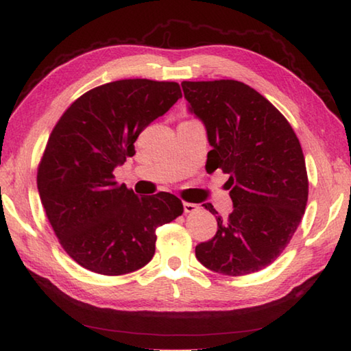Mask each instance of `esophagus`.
<instances>
[{
	"label": "esophagus",
	"mask_w": 351,
	"mask_h": 351,
	"mask_svg": "<svg viewBox=\"0 0 351 351\" xmlns=\"http://www.w3.org/2000/svg\"><path fill=\"white\" fill-rule=\"evenodd\" d=\"M183 210H184V214L195 213V210H198V204H194V203H188V202H184V203H183Z\"/></svg>",
	"instance_id": "esophagus-1"
}]
</instances>
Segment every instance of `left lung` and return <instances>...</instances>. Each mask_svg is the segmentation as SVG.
Masks as SVG:
<instances>
[{
	"mask_svg": "<svg viewBox=\"0 0 351 351\" xmlns=\"http://www.w3.org/2000/svg\"><path fill=\"white\" fill-rule=\"evenodd\" d=\"M182 88L213 147L208 171L229 174L234 203L226 220L217 217V234L197 244V260L229 276L258 272L281 255L306 210L308 180L298 137L287 119L246 84L183 81ZM203 206L218 214L210 203Z\"/></svg>",
	"mask_w": 351,
	"mask_h": 351,
	"instance_id": "1",
	"label": "left lung"
}]
</instances>
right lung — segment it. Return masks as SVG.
<instances>
[{
	"mask_svg": "<svg viewBox=\"0 0 351 351\" xmlns=\"http://www.w3.org/2000/svg\"><path fill=\"white\" fill-rule=\"evenodd\" d=\"M182 97L177 82L122 79L87 91L59 119L38 168V193L59 243L91 272L125 275L156 252V229L183 214L169 193L137 197L113 171L138 134Z\"/></svg>",
	"mask_w": 351,
	"mask_h": 351,
	"instance_id": "right-lung-1",
	"label": "right lung"
}]
</instances>
